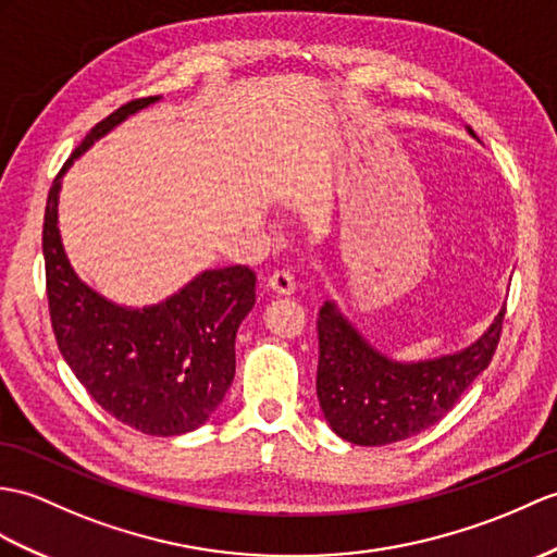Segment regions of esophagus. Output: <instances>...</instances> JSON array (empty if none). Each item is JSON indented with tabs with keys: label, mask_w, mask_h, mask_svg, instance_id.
Listing matches in <instances>:
<instances>
[{
	"label": "esophagus",
	"mask_w": 557,
	"mask_h": 557,
	"mask_svg": "<svg viewBox=\"0 0 557 557\" xmlns=\"http://www.w3.org/2000/svg\"><path fill=\"white\" fill-rule=\"evenodd\" d=\"M268 287L277 294H294L296 282L289 270H275V273L268 277Z\"/></svg>",
	"instance_id": "34e87169"
}]
</instances>
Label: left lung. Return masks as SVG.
Returning <instances> with one entry per match:
<instances>
[{"label":"left lung","instance_id":"8db88e82","mask_svg":"<svg viewBox=\"0 0 557 557\" xmlns=\"http://www.w3.org/2000/svg\"><path fill=\"white\" fill-rule=\"evenodd\" d=\"M503 315L506 306L462 351L400 363L370 346L337 304L325 301L318 318L315 389L334 434L358 446H384L430 430L488 368Z\"/></svg>","mask_w":557,"mask_h":557}]
</instances>
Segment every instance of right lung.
<instances>
[{"instance_id":"1","label":"right lung","mask_w":557,"mask_h":557,"mask_svg":"<svg viewBox=\"0 0 557 557\" xmlns=\"http://www.w3.org/2000/svg\"><path fill=\"white\" fill-rule=\"evenodd\" d=\"M159 97L135 99L97 123L51 183L42 253L49 315L59 351L97 404L151 436L197 430L235 380V339L256 304L247 265L203 270L165 301L127 308L75 275L59 235L61 177L99 137Z\"/></svg>"}]
</instances>
